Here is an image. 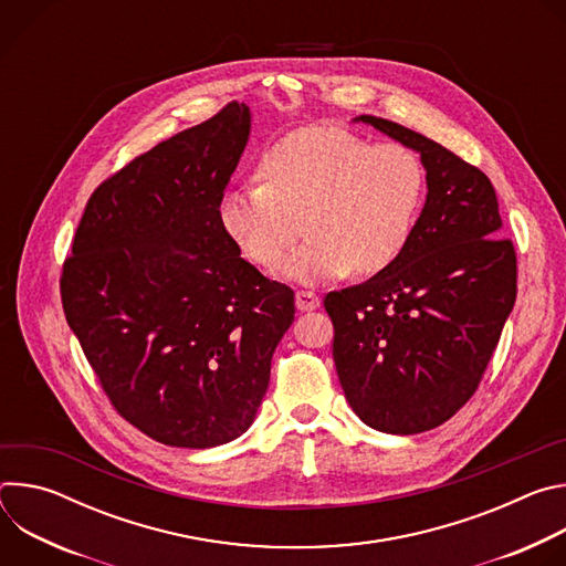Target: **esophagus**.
I'll return each instance as SVG.
<instances>
[{
	"mask_svg": "<svg viewBox=\"0 0 566 566\" xmlns=\"http://www.w3.org/2000/svg\"><path fill=\"white\" fill-rule=\"evenodd\" d=\"M295 306L300 311H315L319 306V297L313 291H297L295 293Z\"/></svg>",
	"mask_w": 566,
	"mask_h": 566,
	"instance_id": "1",
	"label": "esophagus"
}]
</instances>
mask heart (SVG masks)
Returning a JSON list of instances; mask_svg holds the SVG:
<instances>
[{
    "label": "heart",
    "mask_w": 566,
    "mask_h": 566,
    "mask_svg": "<svg viewBox=\"0 0 566 566\" xmlns=\"http://www.w3.org/2000/svg\"><path fill=\"white\" fill-rule=\"evenodd\" d=\"M260 186L219 201V223L251 262L273 269L302 237L284 275L319 284L371 277L406 251L426 195L419 156L329 125L295 129L258 166Z\"/></svg>",
    "instance_id": "b5f03b06"
}]
</instances>
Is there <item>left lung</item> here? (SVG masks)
<instances>
[{
    "mask_svg": "<svg viewBox=\"0 0 566 566\" xmlns=\"http://www.w3.org/2000/svg\"><path fill=\"white\" fill-rule=\"evenodd\" d=\"M421 154L428 197L402 255L334 291V363L352 410L387 434L446 423L474 394L517 295L513 241L479 168L398 123L358 116Z\"/></svg>",
    "mask_w": 566,
    "mask_h": 566,
    "instance_id": "1",
    "label": "left lung"
}]
</instances>
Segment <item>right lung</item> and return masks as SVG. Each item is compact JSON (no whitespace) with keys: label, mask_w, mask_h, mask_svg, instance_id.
<instances>
[{"label":"right lung","mask_w":566,"mask_h":566,"mask_svg":"<svg viewBox=\"0 0 566 566\" xmlns=\"http://www.w3.org/2000/svg\"><path fill=\"white\" fill-rule=\"evenodd\" d=\"M251 109L136 156L77 223L62 306L116 412L158 443L214 448L255 421L295 295L264 277L219 223Z\"/></svg>","instance_id":"add662e5"}]
</instances>
